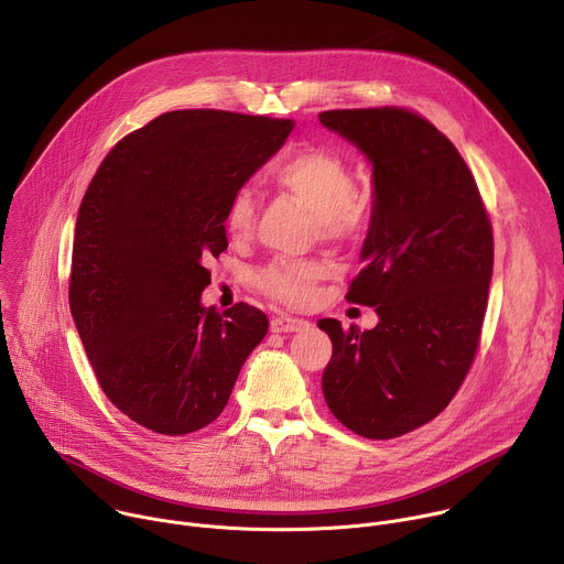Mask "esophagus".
I'll list each match as a JSON object with an SVG mask.
<instances>
[{
  "mask_svg": "<svg viewBox=\"0 0 564 564\" xmlns=\"http://www.w3.org/2000/svg\"><path fill=\"white\" fill-rule=\"evenodd\" d=\"M307 326L305 318H299V316H288V314H281V316H274L270 321V330L272 333H299Z\"/></svg>",
  "mask_w": 564,
  "mask_h": 564,
  "instance_id": "34e87169",
  "label": "esophagus"
}]
</instances>
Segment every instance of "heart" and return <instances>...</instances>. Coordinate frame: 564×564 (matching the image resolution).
I'll return each mask as SVG.
<instances>
[{
  "mask_svg": "<svg viewBox=\"0 0 564 564\" xmlns=\"http://www.w3.org/2000/svg\"><path fill=\"white\" fill-rule=\"evenodd\" d=\"M272 181L305 203L318 218L326 236H341L350 225L355 176L346 160L328 149H296L270 167ZM225 231L231 238H246L254 225V196L250 187H236L223 212ZM328 265L314 259L272 261L257 276L259 288L288 305H305L326 276Z\"/></svg>",
  "mask_w": 564,
  "mask_h": 564,
  "instance_id": "obj_1",
  "label": "heart"
}]
</instances>
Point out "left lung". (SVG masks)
<instances>
[{"instance_id":"obj_1","label":"left lung","mask_w":564,"mask_h":564,"mask_svg":"<svg viewBox=\"0 0 564 564\" xmlns=\"http://www.w3.org/2000/svg\"><path fill=\"white\" fill-rule=\"evenodd\" d=\"M324 127L372 163L364 270L346 301L375 307L372 330L321 318L333 357L321 388L333 415L368 440L435 420L479 348L494 274V227L455 144L404 107L335 109Z\"/></svg>"}]
</instances>
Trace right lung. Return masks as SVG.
Masks as SVG:
<instances>
[{"label":"right lung","instance_id":"right-lung-1","mask_svg":"<svg viewBox=\"0 0 564 564\" xmlns=\"http://www.w3.org/2000/svg\"><path fill=\"white\" fill-rule=\"evenodd\" d=\"M294 120L181 109L124 135L77 212L68 305L111 404L160 435L225 409L268 316L200 303L207 261L227 250V196L274 155Z\"/></svg>","mask_w":564,"mask_h":564}]
</instances>
